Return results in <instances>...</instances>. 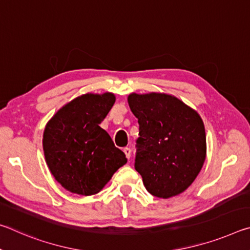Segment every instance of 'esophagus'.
Masks as SVG:
<instances>
[{
    "label": "esophagus",
    "instance_id": "34e87169",
    "mask_svg": "<svg viewBox=\"0 0 250 250\" xmlns=\"http://www.w3.org/2000/svg\"><path fill=\"white\" fill-rule=\"evenodd\" d=\"M124 152H125V154L126 156V159H130L131 158V149H130V147H125Z\"/></svg>",
    "mask_w": 250,
    "mask_h": 250
}]
</instances>
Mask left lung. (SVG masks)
<instances>
[{
    "mask_svg": "<svg viewBox=\"0 0 250 250\" xmlns=\"http://www.w3.org/2000/svg\"><path fill=\"white\" fill-rule=\"evenodd\" d=\"M128 104L140 134L134 167L146 191L160 198L183 193L206 159L202 118L176 97L161 92H132Z\"/></svg>",
    "mask_w": 250,
    "mask_h": 250,
    "instance_id": "obj_1",
    "label": "left lung"
}]
</instances>
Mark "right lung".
Wrapping results in <instances>:
<instances>
[{
  "mask_svg": "<svg viewBox=\"0 0 250 250\" xmlns=\"http://www.w3.org/2000/svg\"><path fill=\"white\" fill-rule=\"evenodd\" d=\"M115 101L111 92H88L62 105L46 125V163L67 191L83 196L99 193L126 163L124 152L99 125Z\"/></svg>",
  "mask_w": 250,
  "mask_h": 250,
  "instance_id": "1",
  "label": "right lung"
}]
</instances>
